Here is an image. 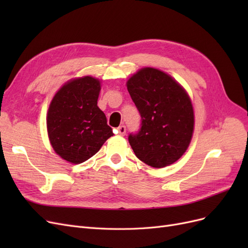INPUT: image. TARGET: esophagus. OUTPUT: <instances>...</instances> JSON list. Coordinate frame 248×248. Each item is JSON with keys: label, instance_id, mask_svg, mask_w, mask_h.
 Instances as JSON below:
<instances>
[{"label": "esophagus", "instance_id": "34e87169", "mask_svg": "<svg viewBox=\"0 0 248 248\" xmlns=\"http://www.w3.org/2000/svg\"><path fill=\"white\" fill-rule=\"evenodd\" d=\"M117 133L119 134V136H121V137L125 136V133H126V127H125L124 125L119 126L118 129H117Z\"/></svg>", "mask_w": 248, "mask_h": 248}]
</instances>
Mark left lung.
I'll return each mask as SVG.
<instances>
[{
  "label": "left lung",
  "instance_id": "8db88e82",
  "mask_svg": "<svg viewBox=\"0 0 248 248\" xmlns=\"http://www.w3.org/2000/svg\"><path fill=\"white\" fill-rule=\"evenodd\" d=\"M127 90L141 117L140 129L128 137L134 154L155 169L174 163L192 138L194 115L188 94L169 74L151 67L133 74Z\"/></svg>",
  "mask_w": 248,
  "mask_h": 248
}]
</instances>
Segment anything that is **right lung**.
<instances>
[{"label":"right lung","mask_w":248,"mask_h":248,"mask_svg":"<svg viewBox=\"0 0 248 248\" xmlns=\"http://www.w3.org/2000/svg\"><path fill=\"white\" fill-rule=\"evenodd\" d=\"M99 79L74 78L52 98L46 117L47 132L55 152L66 161L81 163L99 151L114 136L104 112L97 107Z\"/></svg>","instance_id":"obj_1"}]
</instances>
